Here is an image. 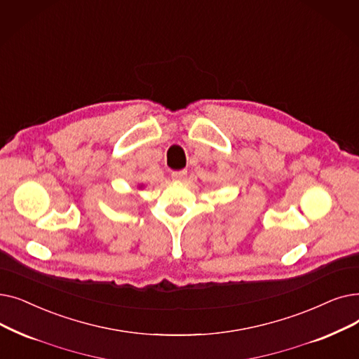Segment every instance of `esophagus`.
Masks as SVG:
<instances>
[{
  "mask_svg": "<svg viewBox=\"0 0 359 359\" xmlns=\"http://www.w3.org/2000/svg\"><path fill=\"white\" fill-rule=\"evenodd\" d=\"M186 175H188V171L186 170H177V171H173L171 173V179L176 180V182H182L186 179Z\"/></svg>",
  "mask_w": 359,
  "mask_h": 359,
  "instance_id": "obj_1",
  "label": "esophagus"
}]
</instances>
